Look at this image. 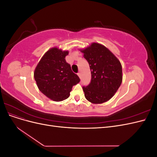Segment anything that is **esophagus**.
<instances>
[{
    "mask_svg": "<svg viewBox=\"0 0 157 157\" xmlns=\"http://www.w3.org/2000/svg\"><path fill=\"white\" fill-rule=\"evenodd\" d=\"M77 75H78V77H79L80 78V77H81V74H80V73H78Z\"/></svg>",
    "mask_w": 157,
    "mask_h": 157,
    "instance_id": "34e87169",
    "label": "esophagus"
}]
</instances>
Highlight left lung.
Instances as JSON below:
<instances>
[{
	"label": "left lung",
	"mask_w": 157,
	"mask_h": 157,
	"mask_svg": "<svg viewBox=\"0 0 157 157\" xmlns=\"http://www.w3.org/2000/svg\"><path fill=\"white\" fill-rule=\"evenodd\" d=\"M80 52L89 63L92 75L90 83L82 87L85 98L95 104L107 101L122 81L120 61L105 46L96 42Z\"/></svg>",
	"instance_id": "1"
}]
</instances>
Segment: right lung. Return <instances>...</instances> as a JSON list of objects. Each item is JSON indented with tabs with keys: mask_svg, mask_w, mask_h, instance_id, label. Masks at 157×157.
Wrapping results in <instances>:
<instances>
[{
	"mask_svg": "<svg viewBox=\"0 0 157 157\" xmlns=\"http://www.w3.org/2000/svg\"><path fill=\"white\" fill-rule=\"evenodd\" d=\"M68 54V51L52 48L42 57L35 69L34 78L39 90L55 101L68 98L73 86L80 82L78 75L66 62Z\"/></svg>",
	"mask_w": 157,
	"mask_h": 157,
	"instance_id": "obj_1",
	"label": "right lung"
}]
</instances>
